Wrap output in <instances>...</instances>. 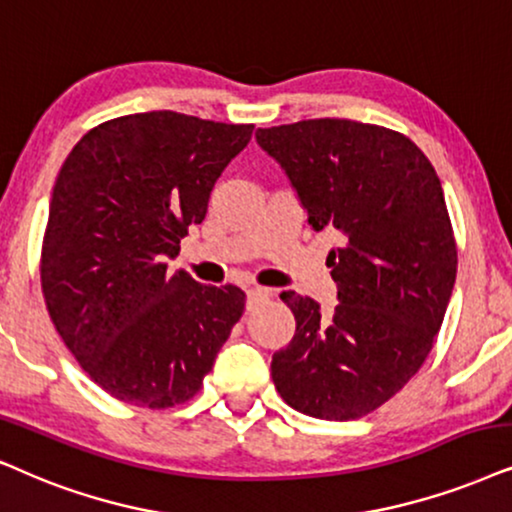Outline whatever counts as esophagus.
Returning <instances> with one entry per match:
<instances>
[{
    "mask_svg": "<svg viewBox=\"0 0 512 512\" xmlns=\"http://www.w3.org/2000/svg\"><path fill=\"white\" fill-rule=\"evenodd\" d=\"M272 291L265 289V287H249L247 289V308H254L258 301H265V298H270Z\"/></svg>",
    "mask_w": 512,
    "mask_h": 512,
    "instance_id": "esophagus-1",
    "label": "esophagus"
}]
</instances>
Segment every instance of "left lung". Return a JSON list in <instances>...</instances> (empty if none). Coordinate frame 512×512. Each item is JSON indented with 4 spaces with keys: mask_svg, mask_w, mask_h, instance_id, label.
Instances as JSON below:
<instances>
[{
    "mask_svg": "<svg viewBox=\"0 0 512 512\" xmlns=\"http://www.w3.org/2000/svg\"><path fill=\"white\" fill-rule=\"evenodd\" d=\"M313 230H336L327 265L338 305L282 291L296 334L272 381L301 414L350 421L388 402L421 369L456 280V242L433 164L400 131L353 119L258 129Z\"/></svg>",
    "mask_w": 512,
    "mask_h": 512,
    "instance_id": "obj_1",
    "label": "left lung"
}]
</instances>
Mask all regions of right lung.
<instances>
[{"label":"right lung","instance_id":"obj_1","mask_svg":"<svg viewBox=\"0 0 512 512\" xmlns=\"http://www.w3.org/2000/svg\"><path fill=\"white\" fill-rule=\"evenodd\" d=\"M254 124L124 115L82 136L56 178L42 244L51 322L89 378L148 409L188 402L244 313L240 287L171 272Z\"/></svg>","mask_w":512,"mask_h":512}]
</instances>
